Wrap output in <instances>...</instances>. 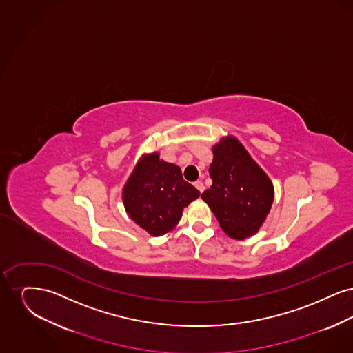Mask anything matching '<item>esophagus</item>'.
<instances>
[{
  "mask_svg": "<svg viewBox=\"0 0 353 353\" xmlns=\"http://www.w3.org/2000/svg\"><path fill=\"white\" fill-rule=\"evenodd\" d=\"M194 186L199 189V192H200V193H202V192L205 190V186L202 184V181H196V183H194Z\"/></svg>",
  "mask_w": 353,
  "mask_h": 353,
  "instance_id": "34e87169",
  "label": "esophagus"
}]
</instances>
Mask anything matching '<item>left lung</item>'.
I'll return each instance as SVG.
<instances>
[{
  "instance_id": "1",
  "label": "left lung",
  "mask_w": 353,
  "mask_h": 353,
  "mask_svg": "<svg viewBox=\"0 0 353 353\" xmlns=\"http://www.w3.org/2000/svg\"><path fill=\"white\" fill-rule=\"evenodd\" d=\"M210 189L201 194L225 234L243 241L256 234L274 202V185L266 172L235 136L213 145Z\"/></svg>"
}]
</instances>
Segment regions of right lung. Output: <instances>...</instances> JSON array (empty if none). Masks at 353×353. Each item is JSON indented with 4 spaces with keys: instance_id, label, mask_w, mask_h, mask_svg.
Masks as SVG:
<instances>
[{
    "instance_id": "obj_1",
    "label": "right lung",
    "mask_w": 353,
    "mask_h": 353,
    "mask_svg": "<svg viewBox=\"0 0 353 353\" xmlns=\"http://www.w3.org/2000/svg\"><path fill=\"white\" fill-rule=\"evenodd\" d=\"M200 192L183 179L181 169L160 159L159 152L144 153L123 186L127 214L152 236L172 232L183 210Z\"/></svg>"
}]
</instances>
